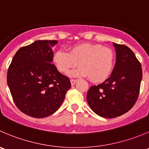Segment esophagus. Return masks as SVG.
Instances as JSON below:
<instances>
[{
	"label": "esophagus",
	"instance_id": "esophagus-1",
	"mask_svg": "<svg viewBox=\"0 0 149 149\" xmlns=\"http://www.w3.org/2000/svg\"><path fill=\"white\" fill-rule=\"evenodd\" d=\"M78 81L77 79H71L70 80V83H71V85H74L76 82Z\"/></svg>",
	"mask_w": 149,
	"mask_h": 149
}]
</instances>
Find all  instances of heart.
I'll return each instance as SVG.
<instances>
[{
  "label": "heart",
  "mask_w": 149,
  "mask_h": 149,
  "mask_svg": "<svg viewBox=\"0 0 149 149\" xmlns=\"http://www.w3.org/2000/svg\"><path fill=\"white\" fill-rule=\"evenodd\" d=\"M53 63L62 73L67 74L72 68V76L89 77L94 83L106 80L113 71L116 56L111 49L98 44H77L69 49L68 52L57 50L53 55Z\"/></svg>",
  "instance_id": "b5f03b06"
}]
</instances>
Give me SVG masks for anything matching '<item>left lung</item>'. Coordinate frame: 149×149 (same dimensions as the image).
<instances>
[{
  "mask_svg": "<svg viewBox=\"0 0 149 149\" xmlns=\"http://www.w3.org/2000/svg\"><path fill=\"white\" fill-rule=\"evenodd\" d=\"M113 44L116 51L113 71L102 84L91 86L86 95L91 109L104 118L117 117L133 107L143 76L141 63L133 52L127 46Z\"/></svg>",
  "mask_w": 149,
  "mask_h": 149,
  "instance_id": "left-lung-1",
  "label": "left lung"
}]
</instances>
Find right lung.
<instances>
[{
    "instance_id": "add662e5",
    "label": "right lung",
    "mask_w": 149,
    "mask_h": 149,
    "mask_svg": "<svg viewBox=\"0 0 149 149\" xmlns=\"http://www.w3.org/2000/svg\"><path fill=\"white\" fill-rule=\"evenodd\" d=\"M57 41H36L16 52L7 73L14 103L25 114L44 118L54 113L70 88V79L52 64Z\"/></svg>"
}]
</instances>
